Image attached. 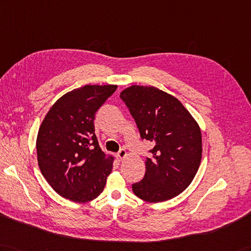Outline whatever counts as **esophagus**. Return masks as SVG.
<instances>
[{
	"instance_id": "obj_1",
	"label": "esophagus",
	"mask_w": 251,
	"mask_h": 251,
	"mask_svg": "<svg viewBox=\"0 0 251 251\" xmlns=\"http://www.w3.org/2000/svg\"><path fill=\"white\" fill-rule=\"evenodd\" d=\"M126 156H127V152L124 149H122L120 152L116 154V158H118L120 161H122L124 158H126Z\"/></svg>"
}]
</instances>
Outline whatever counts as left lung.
Returning <instances> with one entry per match:
<instances>
[{"mask_svg": "<svg viewBox=\"0 0 251 251\" xmlns=\"http://www.w3.org/2000/svg\"><path fill=\"white\" fill-rule=\"evenodd\" d=\"M121 98L135 119L142 139L153 143L145 176L132 184L135 195L150 203L164 202L188 187L202 158L199 124L177 98L155 86L131 85Z\"/></svg>", "mask_w": 251, "mask_h": 251, "instance_id": "obj_1", "label": "left lung"}]
</instances>
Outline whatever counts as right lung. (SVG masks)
Masks as SVG:
<instances>
[{
	"mask_svg": "<svg viewBox=\"0 0 251 251\" xmlns=\"http://www.w3.org/2000/svg\"><path fill=\"white\" fill-rule=\"evenodd\" d=\"M118 85H84L53 103L36 139L38 167L61 197L85 203L101 194L114 158L95 136V113Z\"/></svg>",
	"mask_w": 251,
	"mask_h": 251,
	"instance_id": "1",
	"label": "right lung"
}]
</instances>
